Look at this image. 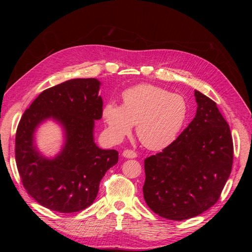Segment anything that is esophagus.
<instances>
[{"instance_id": "1", "label": "esophagus", "mask_w": 252, "mask_h": 252, "mask_svg": "<svg viewBox=\"0 0 252 252\" xmlns=\"http://www.w3.org/2000/svg\"><path fill=\"white\" fill-rule=\"evenodd\" d=\"M123 156L127 158H136V156H138V155H136V152L133 151V150L126 149V150L123 151Z\"/></svg>"}]
</instances>
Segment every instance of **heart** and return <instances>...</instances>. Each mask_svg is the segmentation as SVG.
Instances as JSON below:
<instances>
[{"label": "heart", "mask_w": 252, "mask_h": 252, "mask_svg": "<svg viewBox=\"0 0 252 252\" xmlns=\"http://www.w3.org/2000/svg\"><path fill=\"white\" fill-rule=\"evenodd\" d=\"M102 117L113 141H121L136 124V134L144 146L161 150L173 143L184 127L188 104L180 94L150 84H141L122 94V105L114 102L106 104Z\"/></svg>", "instance_id": "obj_1"}]
</instances>
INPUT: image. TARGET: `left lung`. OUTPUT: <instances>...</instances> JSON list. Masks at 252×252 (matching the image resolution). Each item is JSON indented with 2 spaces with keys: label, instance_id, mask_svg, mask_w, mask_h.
I'll return each mask as SVG.
<instances>
[{
  "label": "left lung",
  "instance_id": "obj_1",
  "mask_svg": "<svg viewBox=\"0 0 252 252\" xmlns=\"http://www.w3.org/2000/svg\"><path fill=\"white\" fill-rule=\"evenodd\" d=\"M194 119L177 140L144 161L148 207L172 220L194 218L215 205L229 178L233 142L217 103L194 91Z\"/></svg>",
  "mask_w": 252,
  "mask_h": 252
}]
</instances>
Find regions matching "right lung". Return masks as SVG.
<instances>
[{"instance_id":"obj_1","label":"right lung","mask_w":252,"mask_h":252,"mask_svg":"<svg viewBox=\"0 0 252 252\" xmlns=\"http://www.w3.org/2000/svg\"><path fill=\"white\" fill-rule=\"evenodd\" d=\"M96 79H72L41 93L25 110L16 134V162L27 192L44 207L70 213L95 200L106 171L118 163L117 150L98 148L94 142V120L103 101ZM52 117L64 126L66 142L53 160L39 156L33 133L41 121Z\"/></svg>"}]
</instances>
